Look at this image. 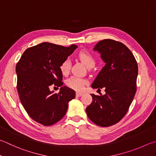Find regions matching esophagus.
I'll use <instances>...</instances> for the list:
<instances>
[{
	"label": "esophagus",
	"instance_id": "esophagus-1",
	"mask_svg": "<svg viewBox=\"0 0 156 156\" xmlns=\"http://www.w3.org/2000/svg\"><path fill=\"white\" fill-rule=\"evenodd\" d=\"M83 93H80V92H76V97H80L81 95H83Z\"/></svg>",
	"mask_w": 156,
	"mask_h": 156
}]
</instances>
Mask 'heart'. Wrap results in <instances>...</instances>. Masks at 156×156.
<instances>
[{"instance_id": "obj_1", "label": "heart", "mask_w": 156, "mask_h": 156, "mask_svg": "<svg viewBox=\"0 0 156 156\" xmlns=\"http://www.w3.org/2000/svg\"><path fill=\"white\" fill-rule=\"evenodd\" d=\"M78 56L79 58L80 59L82 62L88 68L95 66V58L89 52L82 50L78 53ZM71 64L72 63H71V61L69 58H67L62 62L60 66V70L62 74L64 76L68 74L71 69ZM87 83V81L85 79L81 78L80 77H78V76H72L67 81V85L71 88V89L76 90H82L84 89Z\"/></svg>"}]
</instances>
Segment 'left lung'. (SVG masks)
Returning a JSON list of instances; mask_svg holds the SVG:
<instances>
[{
    "label": "left lung",
    "instance_id": "obj_1",
    "mask_svg": "<svg viewBox=\"0 0 156 156\" xmlns=\"http://www.w3.org/2000/svg\"><path fill=\"white\" fill-rule=\"evenodd\" d=\"M93 50L106 63L91 84L105 89L104 95L90 94L93 101L87 107L88 117L96 125L108 127L118 123L129 109L136 91L138 65L132 52L123 44L104 39Z\"/></svg>",
    "mask_w": 156,
    "mask_h": 156
}]
</instances>
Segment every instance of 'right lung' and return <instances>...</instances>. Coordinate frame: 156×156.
I'll use <instances>...</instances> for the list:
<instances>
[{
    "label": "right lung",
    "mask_w": 156,
    "mask_h": 156,
    "mask_svg": "<svg viewBox=\"0 0 156 156\" xmlns=\"http://www.w3.org/2000/svg\"><path fill=\"white\" fill-rule=\"evenodd\" d=\"M77 48L44 42L27 49L17 63L20 100L36 122L46 126L58 122L66 115L68 103L75 98V90L63 86L60 66ZM53 83L61 87L58 94L49 90Z\"/></svg>",
    "instance_id": "1"
}]
</instances>
